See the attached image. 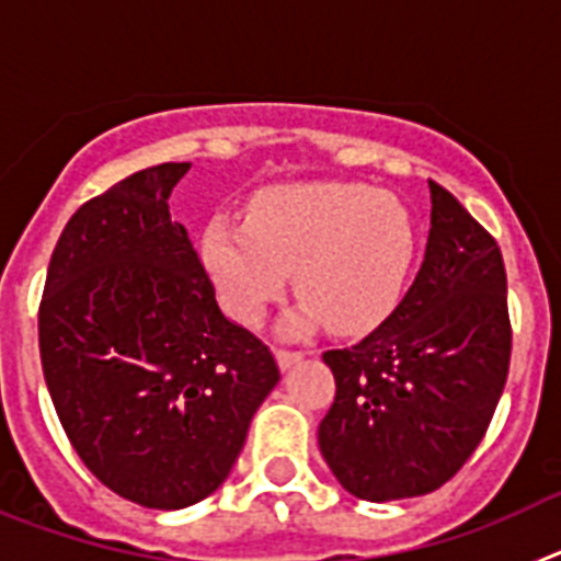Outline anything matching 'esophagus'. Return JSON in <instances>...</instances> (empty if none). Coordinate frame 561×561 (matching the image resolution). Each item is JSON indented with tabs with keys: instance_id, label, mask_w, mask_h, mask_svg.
<instances>
[{
	"instance_id": "esophagus-1",
	"label": "esophagus",
	"mask_w": 561,
	"mask_h": 561,
	"mask_svg": "<svg viewBox=\"0 0 561 561\" xmlns=\"http://www.w3.org/2000/svg\"><path fill=\"white\" fill-rule=\"evenodd\" d=\"M304 359V351H286V348H277V365L284 370H289L291 365Z\"/></svg>"
}]
</instances>
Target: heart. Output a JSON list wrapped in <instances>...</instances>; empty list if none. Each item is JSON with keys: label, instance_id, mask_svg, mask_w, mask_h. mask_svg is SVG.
Instances as JSON below:
<instances>
[{"label": "heart", "instance_id": "heart-1", "mask_svg": "<svg viewBox=\"0 0 561 561\" xmlns=\"http://www.w3.org/2000/svg\"><path fill=\"white\" fill-rule=\"evenodd\" d=\"M202 257L225 309L257 325L286 295L289 272L304 300L286 334L329 323L365 334L393 314L415 257L408 207L359 182H289L255 193L247 219L213 216Z\"/></svg>", "mask_w": 561, "mask_h": 561}]
</instances>
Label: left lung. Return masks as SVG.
Segmentation results:
<instances>
[{
    "label": "left lung",
    "instance_id": "left-lung-1",
    "mask_svg": "<svg viewBox=\"0 0 561 561\" xmlns=\"http://www.w3.org/2000/svg\"><path fill=\"white\" fill-rule=\"evenodd\" d=\"M336 396L320 453L359 500L419 497L455 478L505 388L512 323L500 247L430 180V238L393 314L351 348L325 351Z\"/></svg>",
    "mask_w": 561,
    "mask_h": 561
}]
</instances>
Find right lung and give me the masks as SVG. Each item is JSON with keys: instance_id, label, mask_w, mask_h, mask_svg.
Returning <instances> with one entry per match:
<instances>
[{"instance_id": "add662e5", "label": "right lung", "mask_w": 561, "mask_h": 561, "mask_svg": "<svg viewBox=\"0 0 561 561\" xmlns=\"http://www.w3.org/2000/svg\"><path fill=\"white\" fill-rule=\"evenodd\" d=\"M191 162L146 168L89 199L49 257L38 348L56 413L114 494L173 512L225 483L280 379L227 320L168 199Z\"/></svg>"}]
</instances>
